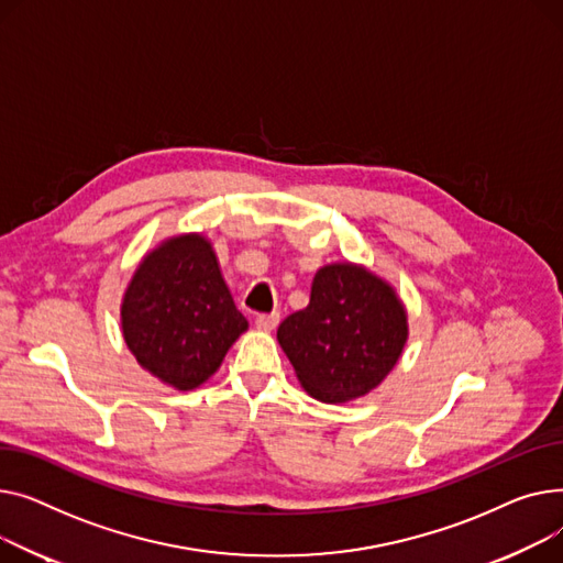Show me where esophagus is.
<instances>
[{
  "label": "esophagus",
  "mask_w": 563,
  "mask_h": 563,
  "mask_svg": "<svg viewBox=\"0 0 563 563\" xmlns=\"http://www.w3.org/2000/svg\"><path fill=\"white\" fill-rule=\"evenodd\" d=\"M254 322H256L258 329H275L279 324V313L277 311H273V313H258L254 318Z\"/></svg>",
  "instance_id": "esophagus-1"
}]
</instances>
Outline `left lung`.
<instances>
[{
	"instance_id": "1",
	"label": "left lung",
	"mask_w": 563,
	"mask_h": 563,
	"mask_svg": "<svg viewBox=\"0 0 563 563\" xmlns=\"http://www.w3.org/2000/svg\"><path fill=\"white\" fill-rule=\"evenodd\" d=\"M277 339L316 400L345 402L373 390L400 358L407 316L388 284L339 263L316 275L309 307L290 313Z\"/></svg>"
}]
</instances>
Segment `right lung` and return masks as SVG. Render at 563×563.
Wrapping results in <instances>:
<instances>
[{
    "label": "right lung",
    "mask_w": 563,
    "mask_h": 563,
    "mask_svg": "<svg viewBox=\"0 0 563 563\" xmlns=\"http://www.w3.org/2000/svg\"><path fill=\"white\" fill-rule=\"evenodd\" d=\"M247 329L202 236L145 256L122 302V332L143 368L179 390L200 386Z\"/></svg>",
    "instance_id": "obj_1"
}]
</instances>
